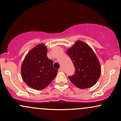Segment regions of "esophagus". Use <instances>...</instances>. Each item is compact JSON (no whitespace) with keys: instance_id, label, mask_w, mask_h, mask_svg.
<instances>
[{"instance_id":"34e87169","label":"esophagus","mask_w":121,"mask_h":121,"mask_svg":"<svg viewBox=\"0 0 121 121\" xmlns=\"http://www.w3.org/2000/svg\"><path fill=\"white\" fill-rule=\"evenodd\" d=\"M59 71H61V72H63V71H64V69L62 68V67L60 68V69H59Z\"/></svg>"}]
</instances>
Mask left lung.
<instances>
[{"instance_id":"obj_1","label":"left lung","mask_w":121,"mask_h":121,"mask_svg":"<svg viewBox=\"0 0 121 121\" xmlns=\"http://www.w3.org/2000/svg\"><path fill=\"white\" fill-rule=\"evenodd\" d=\"M67 54L75 68L74 74L69 76L72 84L80 89L93 86L101 74L100 64L93 51L86 43L77 41Z\"/></svg>"}]
</instances>
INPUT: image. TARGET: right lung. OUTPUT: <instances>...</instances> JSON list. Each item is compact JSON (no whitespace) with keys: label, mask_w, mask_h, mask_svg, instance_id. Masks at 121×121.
Segmentation results:
<instances>
[{"label":"right lung","mask_w":121,"mask_h":121,"mask_svg":"<svg viewBox=\"0 0 121 121\" xmlns=\"http://www.w3.org/2000/svg\"><path fill=\"white\" fill-rule=\"evenodd\" d=\"M47 48L39 44L28 53L22 65V77L29 86L42 90L52 82L58 70L53 67V61L47 57Z\"/></svg>","instance_id":"add662e5"}]
</instances>
